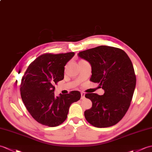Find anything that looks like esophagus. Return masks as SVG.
Wrapping results in <instances>:
<instances>
[{"instance_id":"1","label":"esophagus","mask_w":152,"mask_h":152,"mask_svg":"<svg viewBox=\"0 0 152 152\" xmlns=\"http://www.w3.org/2000/svg\"><path fill=\"white\" fill-rule=\"evenodd\" d=\"M85 98V93L83 92L81 93V99L83 100Z\"/></svg>"}]
</instances>
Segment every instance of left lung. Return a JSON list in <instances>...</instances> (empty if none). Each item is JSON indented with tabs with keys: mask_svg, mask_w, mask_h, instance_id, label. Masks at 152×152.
Instances as JSON below:
<instances>
[{
	"mask_svg": "<svg viewBox=\"0 0 152 152\" xmlns=\"http://www.w3.org/2000/svg\"><path fill=\"white\" fill-rule=\"evenodd\" d=\"M77 55L91 65L90 80L104 90L103 95H85L93 103L84 112L86 119L96 128L115 125L128 111L135 91L136 76L131 59L122 49L108 46L88 49Z\"/></svg>",
	"mask_w": 152,
	"mask_h": 152,
	"instance_id": "1",
	"label": "left lung"
}]
</instances>
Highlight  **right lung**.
Listing matches in <instances>:
<instances>
[{"label": "right lung", "mask_w": 152, "mask_h": 152, "mask_svg": "<svg viewBox=\"0 0 152 152\" xmlns=\"http://www.w3.org/2000/svg\"><path fill=\"white\" fill-rule=\"evenodd\" d=\"M75 52L44 54L28 66L21 80L20 95L31 116L40 124L58 126L64 122L69 107L78 101L81 93L73 91L69 94H54L55 85L64 78L65 66Z\"/></svg>", "instance_id": "right-lung-1"}]
</instances>
